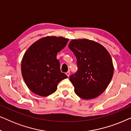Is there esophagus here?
Masks as SVG:
<instances>
[{"mask_svg":"<svg viewBox=\"0 0 131 131\" xmlns=\"http://www.w3.org/2000/svg\"><path fill=\"white\" fill-rule=\"evenodd\" d=\"M66 74H67V76L68 77H69L70 74V71H68L66 73Z\"/></svg>","mask_w":131,"mask_h":131,"instance_id":"1","label":"esophagus"}]
</instances>
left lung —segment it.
<instances>
[{"label": "left lung", "mask_w": 131, "mask_h": 131, "mask_svg": "<svg viewBox=\"0 0 131 131\" xmlns=\"http://www.w3.org/2000/svg\"><path fill=\"white\" fill-rule=\"evenodd\" d=\"M69 48L77 59L78 71L70 76L75 93L85 100L97 97L105 90L113 75L110 55L101 45L88 39L72 40Z\"/></svg>", "instance_id": "left-lung-1"}]
</instances>
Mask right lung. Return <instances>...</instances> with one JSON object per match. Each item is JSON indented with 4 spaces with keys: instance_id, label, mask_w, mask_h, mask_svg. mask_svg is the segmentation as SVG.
Returning a JSON list of instances; mask_svg holds the SVG:
<instances>
[{
    "instance_id": "add662e5",
    "label": "right lung",
    "mask_w": 131,
    "mask_h": 131,
    "mask_svg": "<svg viewBox=\"0 0 131 131\" xmlns=\"http://www.w3.org/2000/svg\"><path fill=\"white\" fill-rule=\"evenodd\" d=\"M69 39L48 36L32 45L27 50L21 62V73L27 86L35 94L42 96L56 91L61 80L67 78L61 72L58 52L65 48Z\"/></svg>"
}]
</instances>
